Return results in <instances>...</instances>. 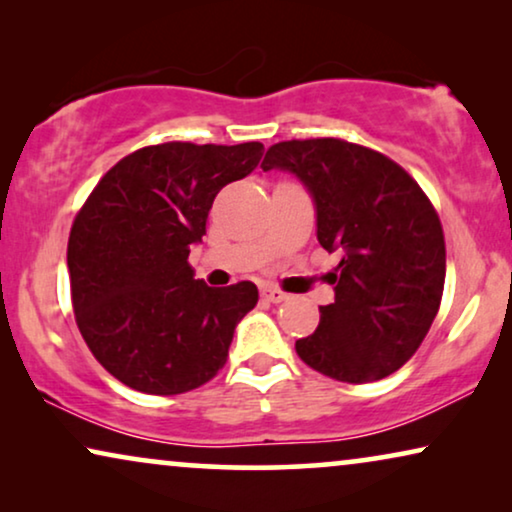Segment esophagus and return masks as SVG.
Returning a JSON list of instances; mask_svg holds the SVG:
<instances>
[{
  "mask_svg": "<svg viewBox=\"0 0 512 512\" xmlns=\"http://www.w3.org/2000/svg\"><path fill=\"white\" fill-rule=\"evenodd\" d=\"M261 296L268 300V303H282V300L289 298L282 289H277V286H263Z\"/></svg>",
  "mask_w": 512,
  "mask_h": 512,
  "instance_id": "obj_1",
  "label": "esophagus"
}]
</instances>
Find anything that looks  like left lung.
<instances>
[{
	"label": "left lung",
	"mask_w": 512,
	"mask_h": 512,
	"mask_svg": "<svg viewBox=\"0 0 512 512\" xmlns=\"http://www.w3.org/2000/svg\"><path fill=\"white\" fill-rule=\"evenodd\" d=\"M261 167L296 174L317 209V240L342 258L335 300L296 340L307 366L338 382L382 380L410 361L436 319L445 237L436 209L401 165L342 139L270 146Z\"/></svg>",
	"instance_id": "1"
}]
</instances>
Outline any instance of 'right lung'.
Returning <instances> with one entry per match:
<instances>
[{
  "mask_svg": "<svg viewBox=\"0 0 512 512\" xmlns=\"http://www.w3.org/2000/svg\"><path fill=\"white\" fill-rule=\"evenodd\" d=\"M261 142H167L111 167L76 214L67 244L76 326L130 389L174 396L226 366L235 326L258 303L251 282L193 279L216 193L256 170Z\"/></svg>",
  "mask_w": 512,
  "mask_h": 512,
  "instance_id": "obj_1",
  "label": "right lung"
}]
</instances>
